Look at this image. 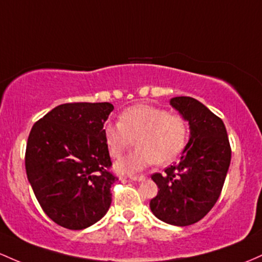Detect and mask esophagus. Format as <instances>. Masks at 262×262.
I'll use <instances>...</instances> for the list:
<instances>
[{
    "label": "esophagus",
    "instance_id": "esophagus-1",
    "mask_svg": "<svg viewBox=\"0 0 262 262\" xmlns=\"http://www.w3.org/2000/svg\"><path fill=\"white\" fill-rule=\"evenodd\" d=\"M129 179L134 180V182H143V180H145V177L144 175H132V177H129Z\"/></svg>",
    "mask_w": 262,
    "mask_h": 262
}]
</instances>
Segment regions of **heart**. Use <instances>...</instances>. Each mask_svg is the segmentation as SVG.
<instances>
[{
  "label": "heart",
  "mask_w": 262,
  "mask_h": 262,
  "mask_svg": "<svg viewBox=\"0 0 262 262\" xmlns=\"http://www.w3.org/2000/svg\"><path fill=\"white\" fill-rule=\"evenodd\" d=\"M103 137L109 154L120 158L133 145L138 148L116 164L118 173H136L153 163L173 162L185 148L189 124L183 116L169 113L166 109L148 104H138L125 109L119 123H108Z\"/></svg>",
  "instance_id": "obj_1"
}]
</instances>
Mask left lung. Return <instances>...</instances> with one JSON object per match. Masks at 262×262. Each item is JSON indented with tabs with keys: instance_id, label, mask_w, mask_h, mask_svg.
<instances>
[{
	"instance_id": "8db88e82",
	"label": "left lung",
	"mask_w": 262,
	"mask_h": 262,
	"mask_svg": "<svg viewBox=\"0 0 262 262\" xmlns=\"http://www.w3.org/2000/svg\"><path fill=\"white\" fill-rule=\"evenodd\" d=\"M170 104L189 122L190 138L179 162L164 174L151 175L159 190L150 210L164 223L188 226L203 219L219 199L231 148L224 122L203 103L175 97Z\"/></svg>"
}]
</instances>
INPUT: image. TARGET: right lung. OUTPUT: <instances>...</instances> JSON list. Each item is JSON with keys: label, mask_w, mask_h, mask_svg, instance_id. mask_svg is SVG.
<instances>
[{"label": "right lung", "mask_w": 262, "mask_h": 262, "mask_svg": "<svg viewBox=\"0 0 262 262\" xmlns=\"http://www.w3.org/2000/svg\"><path fill=\"white\" fill-rule=\"evenodd\" d=\"M111 103H66L34 123L26 173L43 211L58 225L82 230L107 214L112 166L103 126Z\"/></svg>", "instance_id": "right-lung-1"}]
</instances>
